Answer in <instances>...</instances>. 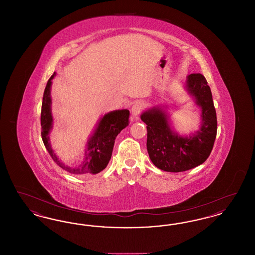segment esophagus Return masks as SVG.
I'll return each instance as SVG.
<instances>
[{
  "label": "esophagus",
  "mask_w": 255,
  "mask_h": 255,
  "mask_svg": "<svg viewBox=\"0 0 255 255\" xmlns=\"http://www.w3.org/2000/svg\"><path fill=\"white\" fill-rule=\"evenodd\" d=\"M143 108H144V104L141 101H135L133 103L131 113H132V116L134 119H137V116L141 113Z\"/></svg>",
  "instance_id": "1"
}]
</instances>
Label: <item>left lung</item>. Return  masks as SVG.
I'll use <instances>...</instances> for the list:
<instances>
[{
    "instance_id": "8db88e82",
    "label": "left lung",
    "mask_w": 255,
    "mask_h": 255,
    "mask_svg": "<svg viewBox=\"0 0 255 255\" xmlns=\"http://www.w3.org/2000/svg\"><path fill=\"white\" fill-rule=\"evenodd\" d=\"M186 88L202 108L201 129L190 136H180L170 128L167 116L159 108L141 115L147 125V151L150 159L159 169L183 172L204 163L209 157L217 134L216 110L206 77L191 73Z\"/></svg>"
}]
</instances>
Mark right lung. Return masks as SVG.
Returning a JSON list of instances; mask_svg holds the SVG:
<instances>
[{"instance_id":"obj_1","label":"right lung","mask_w":255,"mask_h":255,"mask_svg":"<svg viewBox=\"0 0 255 255\" xmlns=\"http://www.w3.org/2000/svg\"><path fill=\"white\" fill-rule=\"evenodd\" d=\"M53 73L47 83L41 109V135L43 142L54 162L62 169L74 175L97 174L106 168L112 157V152L117 135L122 129L129 125L130 112L128 110L114 111L105 115L98 123V126L88 142L84 160L76 167H70L63 164L53 153L49 142V133L52 125V117L50 113V86Z\"/></svg>"}]
</instances>
